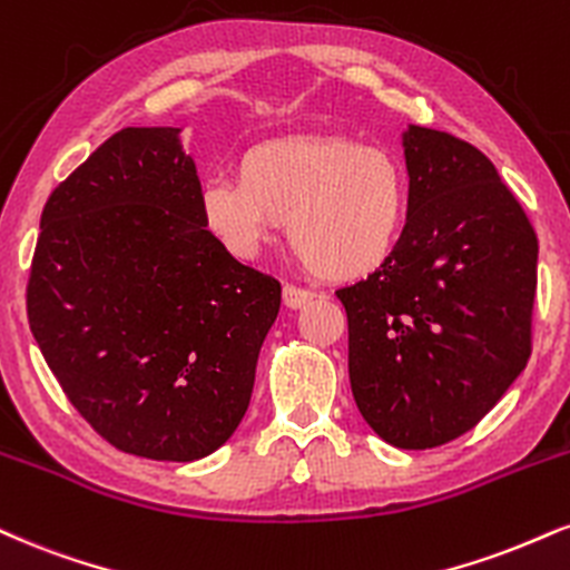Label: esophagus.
Segmentation results:
<instances>
[{
	"label": "esophagus",
	"instance_id": "obj_1",
	"mask_svg": "<svg viewBox=\"0 0 570 570\" xmlns=\"http://www.w3.org/2000/svg\"><path fill=\"white\" fill-rule=\"evenodd\" d=\"M313 297H315V292H311V289H303V286H294V284H284V305L292 307V311L307 305Z\"/></svg>",
	"mask_w": 570,
	"mask_h": 570
}]
</instances>
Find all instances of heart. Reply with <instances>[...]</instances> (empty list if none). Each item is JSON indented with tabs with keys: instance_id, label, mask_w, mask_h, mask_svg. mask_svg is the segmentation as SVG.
Segmentation results:
<instances>
[{
	"instance_id": "b5f03b06",
	"label": "heart",
	"mask_w": 570,
	"mask_h": 570,
	"mask_svg": "<svg viewBox=\"0 0 570 570\" xmlns=\"http://www.w3.org/2000/svg\"><path fill=\"white\" fill-rule=\"evenodd\" d=\"M236 176L212 177L198 194L204 225L236 257H255L286 223L313 273L361 281L390 263L406 230V169L353 137H271L244 150Z\"/></svg>"
}]
</instances>
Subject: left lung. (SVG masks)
Masks as SVG:
<instances>
[{
    "label": "left lung",
    "instance_id": "1",
    "mask_svg": "<svg viewBox=\"0 0 570 570\" xmlns=\"http://www.w3.org/2000/svg\"><path fill=\"white\" fill-rule=\"evenodd\" d=\"M403 154L401 244L337 297L363 420L397 449H435L475 428L531 358L539 242L475 146L411 125Z\"/></svg>",
    "mask_w": 570,
    "mask_h": 570
}]
</instances>
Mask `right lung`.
Returning a JSON list of instances; mask_svg holds the SVG:
<instances>
[{"label":"right lung","mask_w":570,"mask_h":570,"mask_svg":"<svg viewBox=\"0 0 570 570\" xmlns=\"http://www.w3.org/2000/svg\"><path fill=\"white\" fill-rule=\"evenodd\" d=\"M177 127L108 137L47 198L26 307L47 366L127 454L194 462L249 406L281 284L207 230Z\"/></svg>","instance_id":"add662e5"}]
</instances>
